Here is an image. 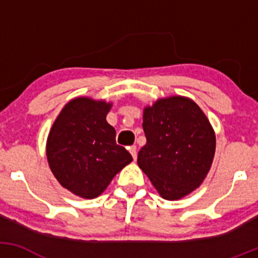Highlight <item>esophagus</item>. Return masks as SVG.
Returning a JSON list of instances; mask_svg holds the SVG:
<instances>
[{"label":"esophagus","instance_id":"obj_1","mask_svg":"<svg viewBox=\"0 0 258 258\" xmlns=\"http://www.w3.org/2000/svg\"><path fill=\"white\" fill-rule=\"evenodd\" d=\"M128 150H130V153H131L132 158L135 159V160L137 159V147H136V146L130 147V148H128Z\"/></svg>","mask_w":258,"mask_h":258}]
</instances>
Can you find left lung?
Masks as SVG:
<instances>
[{"mask_svg":"<svg viewBox=\"0 0 258 258\" xmlns=\"http://www.w3.org/2000/svg\"><path fill=\"white\" fill-rule=\"evenodd\" d=\"M147 143L138 153L142 168L160 197L178 200L199 188L216 150L211 123L193 99L160 98L143 109Z\"/></svg>","mask_w":258,"mask_h":258,"instance_id":"1","label":"left lung"}]
</instances>
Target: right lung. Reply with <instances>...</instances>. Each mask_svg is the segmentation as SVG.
I'll use <instances>...</instances> for the list:
<instances>
[{
  "label": "right lung",
  "instance_id": "right-lung-1",
  "mask_svg": "<svg viewBox=\"0 0 258 258\" xmlns=\"http://www.w3.org/2000/svg\"><path fill=\"white\" fill-rule=\"evenodd\" d=\"M111 106L104 99L76 97L64 105L47 137V161L55 179L84 199L99 197L133 160L117 146L106 121Z\"/></svg>",
  "mask_w": 258,
  "mask_h": 258
}]
</instances>
